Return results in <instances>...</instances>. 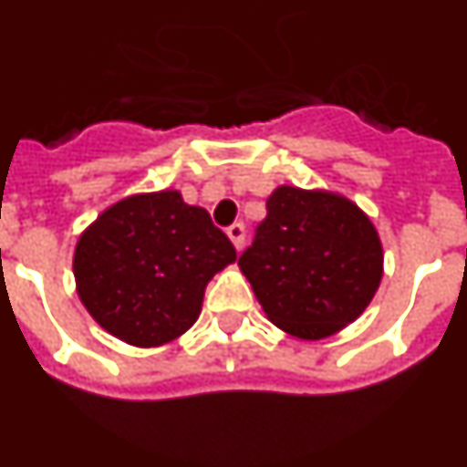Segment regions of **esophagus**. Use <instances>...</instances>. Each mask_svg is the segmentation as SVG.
<instances>
[{
	"instance_id": "1",
	"label": "esophagus",
	"mask_w": 467,
	"mask_h": 467,
	"mask_svg": "<svg viewBox=\"0 0 467 467\" xmlns=\"http://www.w3.org/2000/svg\"><path fill=\"white\" fill-rule=\"evenodd\" d=\"M227 237H230L234 249L240 252L242 246H244V225H242V223H234V225L227 227Z\"/></svg>"
}]
</instances>
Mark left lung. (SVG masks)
Returning a JSON list of instances; mask_svg holds the SVG:
<instances>
[{"label": "left lung", "instance_id": "8db88e82", "mask_svg": "<svg viewBox=\"0 0 467 467\" xmlns=\"http://www.w3.org/2000/svg\"><path fill=\"white\" fill-rule=\"evenodd\" d=\"M240 256L258 304L282 332L318 342L373 301L385 252L373 221L339 192L280 185Z\"/></svg>", "mask_w": 467, "mask_h": 467}]
</instances>
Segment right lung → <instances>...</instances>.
<instances>
[{"label": "right lung", "instance_id": "1", "mask_svg": "<svg viewBox=\"0 0 467 467\" xmlns=\"http://www.w3.org/2000/svg\"><path fill=\"white\" fill-rule=\"evenodd\" d=\"M234 246L178 190L111 203L78 237L76 292L97 323L130 347L173 342L197 323L206 285Z\"/></svg>", "mask_w": 467, "mask_h": 467}]
</instances>
